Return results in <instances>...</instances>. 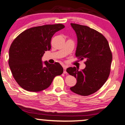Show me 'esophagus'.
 Returning <instances> with one entry per match:
<instances>
[{"label":"esophagus","instance_id":"1","mask_svg":"<svg viewBox=\"0 0 125 125\" xmlns=\"http://www.w3.org/2000/svg\"><path fill=\"white\" fill-rule=\"evenodd\" d=\"M63 73H67L66 66H63Z\"/></svg>","mask_w":125,"mask_h":125}]
</instances>
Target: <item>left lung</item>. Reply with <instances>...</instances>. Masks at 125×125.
<instances>
[{
  "instance_id": "left-lung-1",
  "label": "left lung",
  "mask_w": 125,
  "mask_h": 125,
  "mask_svg": "<svg viewBox=\"0 0 125 125\" xmlns=\"http://www.w3.org/2000/svg\"><path fill=\"white\" fill-rule=\"evenodd\" d=\"M77 36L76 56L87 60L84 69L70 67L66 72L76 78L71 90L82 96L94 94L104 85L110 74L112 54L104 35L86 26L71 23Z\"/></svg>"
}]
</instances>
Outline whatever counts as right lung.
Listing matches in <instances>:
<instances>
[{
  "label": "right lung",
  "mask_w": 125,
  "mask_h": 125,
  "mask_svg": "<svg viewBox=\"0 0 125 125\" xmlns=\"http://www.w3.org/2000/svg\"><path fill=\"white\" fill-rule=\"evenodd\" d=\"M64 28L62 24L33 27L23 31L13 42L9 65L15 81L23 89L42 91L51 85L56 76L62 74L63 69L59 63L43 62L42 58L51 49L54 34Z\"/></svg>",
  "instance_id": "right-lung-1"
}]
</instances>
